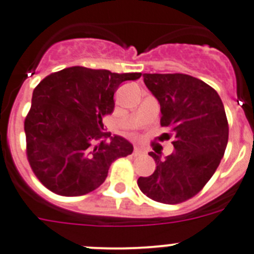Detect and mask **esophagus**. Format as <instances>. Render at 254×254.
Masks as SVG:
<instances>
[{"label": "esophagus", "mask_w": 254, "mask_h": 254, "mask_svg": "<svg viewBox=\"0 0 254 254\" xmlns=\"http://www.w3.org/2000/svg\"><path fill=\"white\" fill-rule=\"evenodd\" d=\"M143 154V151L141 149H137V147H136V149L133 150V156H138V155H142Z\"/></svg>", "instance_id": "1"}]
</instances>
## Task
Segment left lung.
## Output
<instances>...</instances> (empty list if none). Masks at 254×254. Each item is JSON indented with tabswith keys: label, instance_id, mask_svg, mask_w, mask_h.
<instances>
[{
	"label": "left lung",
	"instance_id": "1",
	"mask_svg": "<svg viewBox=\"0 0 254 254\" xmlns=\"http://www.w3.org/2000/svg\"><path fill=\"white\" fill-rule=\"evenodd\" d=\"M143 82L160 103V125L169 127L174 151L156 163L138 188L156 202L176 205L196 196L214 176L229 138L224 104L215 89L185 73H143Z\"/></svg>",
	"mask_w": 254,
	"mask_h": 254
}]
</instances>
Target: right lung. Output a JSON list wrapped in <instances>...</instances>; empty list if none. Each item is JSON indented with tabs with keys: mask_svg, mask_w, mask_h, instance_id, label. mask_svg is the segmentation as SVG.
Here are the masks:
<instances>
[{
	"mask_svg": "<svg viewBox=\"0 0 254 254\" xmlns=\"http://www.w3.org/2000/svg\"><path fill=\"white\" fill-rule=\"evenodd\" d=\"M141 72L114 73L75 66L44 77L33 91L24 122L26 156L40 183L60 196H82L105 181L111 164L132 154L121 136L104 138L103 118L114 109V93Z\"/></svg>",
	"mask_w": 254,
	"mask_h": 254,
	"instance_id": "1",
	"label": "right lung"
}]
</instances>
